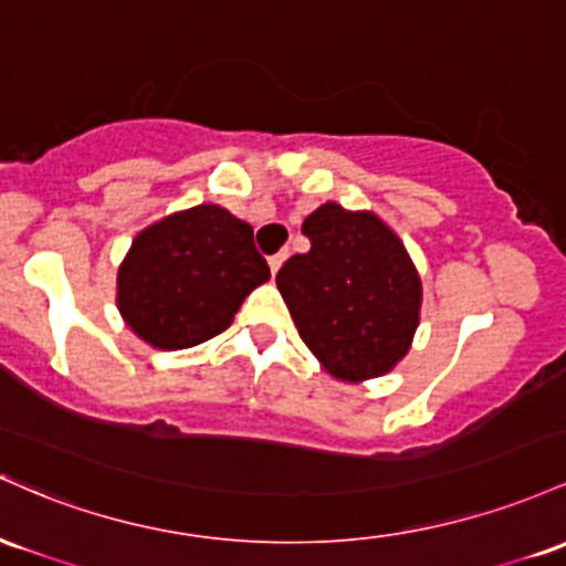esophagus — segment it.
Instances as JSON below:
<instances>
[{
  "mask_svg": "<svg viewBox=\"0 0 566 566\" xmlns=\"http://www.w3.org/2000/svg\"><path fill=\"white\" fill-rule=\"evenodd\" d=\"M285 262V251H281V253H272L270 256V270H272V275H275L277 270H281V264Z\"/></svg>",
  "mask_w": 566,
  "mask_h": 566,
  "instance_id": "1",
  "label": "esophagus"
}]
</instances>
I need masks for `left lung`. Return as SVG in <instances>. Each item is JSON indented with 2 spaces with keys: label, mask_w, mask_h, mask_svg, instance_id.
<instances>
[{
  "label": "left lung",
  "mask_w": 566,
  "mask_h": 566,
  "mask_svg": "<svg viewBox=\"0 0 566 566\" xmlns=\"http://www.w3.org/2000/svg\"><path fill=\"white\" fill-rule=\"evenodd\" d=\"M307 253L275 283L304 345L339 379L379 377L403 358L420 323L422 285L403 243L374 213L326 202L304 219Z\"/></svg>",
  "instance_id": "obj_1"
}]
</instances>
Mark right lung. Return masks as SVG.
<instances>
[{"mask_svg":"<svg viewBox=\"0 0 566 566\" xmlns=\"http://www.w3.org/2000/svg\"><path fill=\"white\" fill-rule=\"evenodd\" d=\"M270 266L253 230L219 206L174 213L133 240L117 275L125 323L160 350H184L221 334Z\"/></svg>","mask_w":566,"mask_h":566,"instance_id":"add662e5","label":"right lung"}]
</instances>
